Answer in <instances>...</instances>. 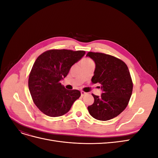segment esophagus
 <instances>
[{
    "label": "esophagus",
    "instance_id": "34e87169",
    "mask_svg": "<svg viewBox=\"0 0 158 158\" xmlns=\"http://www.w3.org/2000/svg\"><path fill=\"white\" fill-rule=\"evenodd\" d=\"M87 94V93L86 92H83V91H82V92H81V96H84L85 95H86Z\"/></svg>",
    "mask_w": 158,
    "mask_h": 158
}]
</instances>
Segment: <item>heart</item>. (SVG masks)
Segmentation results:
<instances>
[{"instance_id": "heart-1", "label": "heart", "mask_w": 158, "mask_h": 158, "mask_svg": "<svg viewBox=\"0 0 158 158\" xmlns=\"http://www.w3.org/2000/svg\"><path fill=\"white\" fill-rule=\"evenodd\" d=\"M82 65H85V64H90V63H94L93 61L91 60L89 58H84L82 61Z\"/></svg>"}]
</instances>
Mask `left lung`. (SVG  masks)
I'll list each match as a JSON object with an SVG mask.
<instances>
[{
    "instance_id": "1",
    "label": "left lung",
    "mask_w": 158,
    "mask_h": 158,
    "mask_svg": "<svg viewBox=\"0 0 158 158\" xmlns=\"http://www.w3.org/2000/svg\"><path fill=\"white\" fill-rule=\"evenodd\" d=\"M95 64L93 84L102 85L101 96L92 94L94 102L88 107L91 116L99 121H108L118 116L127 107L133 84L127 64L113 56L89 52L86 55Z\"/></svg>"
}]
</instances>
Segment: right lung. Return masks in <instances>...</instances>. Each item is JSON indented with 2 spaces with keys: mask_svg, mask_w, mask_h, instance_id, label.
<instances>
[{
  "mask_svg": "<svg viewBox=\"0 0 158 158\" xmlns=\"http://www.w3.org/2000/svg\"><path fill=\"white\" fill-rule=\"evenodd\" d=\"M85 53L84 51L53 49L37 57L30 74L28 87L33 102L46 115H63L80 98L79 90L66 89L60 81Z\"/></svg>",
  "mask_w": 158,
  "mask_h": 158,
  "instance_id": "right-lung-1",
  "label": "right lung"
}]
</instances>
